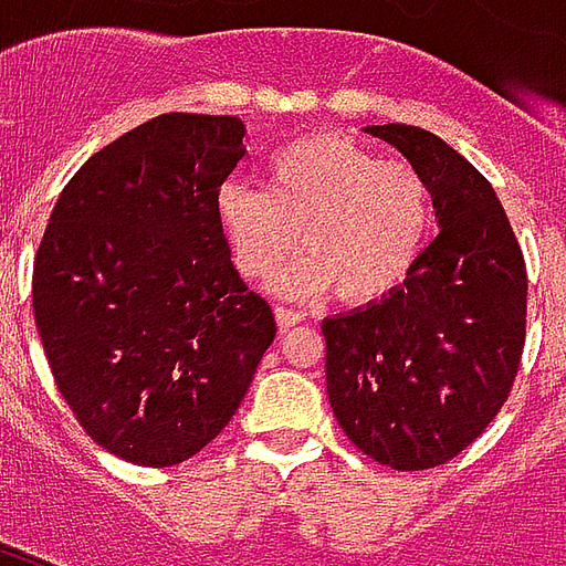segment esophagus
<instances>
[{
    "label": "esophagus",
    "instance_id": "obj_1",
    "mask_svg": "<svg viewBox=\"0 0 566 566\" xmlns=\"http://www.w3.org/2000/svg\"><path fill=\"white\" fill-rule=\"evenodd\" d=\"M275 321H279V327L287 331V327H294L303 321V312H296V308H287V306H275Z\"/></svg>",
    "mask_w": 566,
    "mask_h": 566
}]
</instances>
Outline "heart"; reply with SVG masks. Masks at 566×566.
Listing matches in <instances>:
<instances>
[{
	"mask_svg": "<svg viewBox=\"0 0 566 566\" xmlns=\"http://www.w3.org/2000/svg\"><path fill=\"white\" fill-rule=\"evenodd\" d=\"M214 218L235 270L254 282L279 275L308 248L275 291L336 296L364 306L397 291L424 254L433 199L416 166L381 160L336 133L287 142L266 160V187L227 178L214 190Z\"/></svg>",
	"mask_w": 566,
	"mask_h": 566,
	"instance_id": "heart-1",
	"label": "heart"
}]
</instances>
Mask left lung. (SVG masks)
Masks as SVG:
<instances>
[{"label":"left lung","instance_id":"left-lung-1","mask_svg":"<svg viewBox=\"0 0 566 566\" xmlns=\"http://www.w3.org/2000/svg\"><path fill=\"white\" fill-rule=\"evenodd\" d=\"M424 175L439 235L397 291L327 315V397L345 437L391 470L461 454L510 397L527 275L510 218L473 163L427 129L364 127Z\"/></svg>","mask_w":566,"mask_h":566}]
</instances>
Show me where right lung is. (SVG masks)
<instances>
[{
	"instance_id": "right-lung-1",
	"label": "right lung",
	"mask_w": 566,
	"mask_h": 566,
	"mask_svg": "<svg viewBox=\"0 0 566 566\" xmlns=\"http://www.w3.org/2000/svg\"><path fill=\"white\" fill-rule=\"evenodd\" d=\"M242 139L239 117H154L96 150L51 211L35 327L69 409L120 461L172 467L206 449L275 339L214 218Z\"/></svg>"
}]
</instances>
